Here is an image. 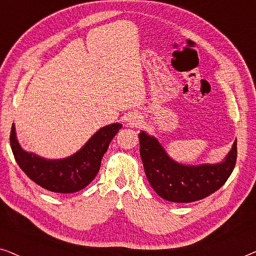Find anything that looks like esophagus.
Returning a JSON list of instances; mask_svg holds the SVG:
<instances>
[{"instance_id":"esophagus-1","label":"esophagus","mask_w":256,"mask_h":256,"mask_svg":"<svg viewBox=\"0 0 256 256\" xmlns=\"http://www.w3.org/2000/svg\"><path fill=\"white\" fill-rule=\"evenodd\" d=\"M127 124L129 127H132V128L138 127V126L142 124V118L140 116L138 113H132L129 115V118H127Z\"/></svg>"}]
</instances>
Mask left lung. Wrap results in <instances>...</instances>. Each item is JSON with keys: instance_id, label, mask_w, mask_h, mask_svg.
Wrapping results in <instances>:
<instances>
[{"instance_id": "1", "label": "left lung", "mask_w": 256, "mask_h": 256, "mask_svg": "<svg viewBox=\"0 0 256 256\" xmlns=\"http://www.w3.org/2000/svg\"><path fill=\"white\" fill-rule=\"evenodd\" d=\"M140 154L146 176L156 194L172 202H192L219 190L236 166V140L222 162L184 166L174 162L156 138L141 132Z\"/></svg>"}]
</instances>
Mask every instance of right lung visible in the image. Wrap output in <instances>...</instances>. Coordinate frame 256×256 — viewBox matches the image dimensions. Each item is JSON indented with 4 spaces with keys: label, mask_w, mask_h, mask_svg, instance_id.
Segmentation results:
<instances>
[{
    "label": "right lung",
    "mask_w": 256,
    "mask_h": 256,
    "mask_svg": "<svg viewBox=\"0 0 256 256\" xmlns=\"http://www.w3.org/2000/svg\"><path fill=\"white\" fill-rule=\"evenodd\" d=\"M121 124L100 128L79 152L62 160H46L28 152L16 138L15 124L10 132V146L17 164L28 177L45 190L57 194H73L86 188L99 172L101 158Z\"/></svg>",
    "instance_id": "add662e5"
}]
</instances>
